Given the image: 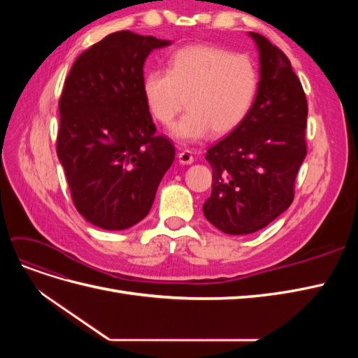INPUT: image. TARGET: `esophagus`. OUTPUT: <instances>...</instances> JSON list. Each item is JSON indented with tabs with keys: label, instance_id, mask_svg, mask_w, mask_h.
Returning a JSON list of instances; mask_svg holds the SVG:
<instances>
[{
	"label": "esophagus",
	"instance_id": "34e87169",
	"mask_svg": "<svg viewBox=\"0 0 358 358\" xmlns=\"http://www.w3.org/2000/svg\"><path fill=\"white\" fill-rule=\"evenodd\" d=\"M178 158H179V162L180 164H192L194 162V157H192V154L189 152V150H182V152H179V155H178Z\"/></svg>",
	"mask_w": 358,
	"mask_h": 358
}]
</instances>
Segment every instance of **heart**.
<instances>
[{"instance_id":"1","label":"heart","mask_w":358,"mask_h":358,"mask_svg":"<svg viewBox=\"0 0 358 358\" xmlns=\"http://www.w3.org/2000/svg\"><path fill=\"white\" fill-rule=\"evenodd\" d=\"M258 71L245 55L230 50L194 45L176 50L166 70L145 74L142 90L149 112L169 125L182 110L188 112L171 127V136L192 143L213 134H227L239 127L258 92Z\"/></svg>"}]
</instances>
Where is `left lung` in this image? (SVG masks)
I'll return each mask as SVG.
<instances>
[{
	"label": "left lung",
	"instance_id": "8db88e82",
	"mask_svg": "<svg viewBox=\"0 0 358 358\" xmlns=\"http://www.w3.org/2000/svg\"><path fill=\"white\" fill-rule=\"evenodd\" d=\"M249 36L259 58L252 109L206 154L213 183L203 213L227 234L255 233L285 212L306 157L308 101L301 83L282 50L262 34Z\"/></svg>",
	"mask_w": 358,
	"mask_h": 358
}]
</instances>
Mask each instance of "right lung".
Listing matches in <instances>:
<instances>
[{
	"mask_svg": "<svg viewBox=\"0 0 358 358\" xmlns=\"http://www.w3.org/2000/svg\"><path fill=\"white\" fill-rule=\"evenodd\" d=\"M169 40L117 31L74 61L59 99L57 154L76 209L104 230L149 213L175 146L157 134L143 96V66Z\"/></svg>",
	"mask_w": 358,
	"mask_h": 358,
	"instance_id": "1",
	"label": "right lung"
}]
</instances>
